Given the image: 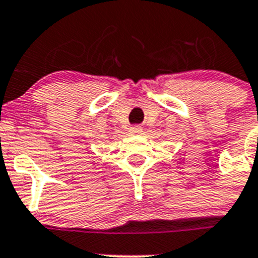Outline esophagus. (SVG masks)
Here are the masks:
<instances>
[{
  "label": "esophagus",
  "mask_w": 258,
  "mask_h": 258,
  "mask_svg": "<svg viewBox=\"0 0 258 258\" xmlns=\"http://www.w3.org/2000/svg\"><path fill=\"white\" fill-rule=\"evenodd\" d=\"M129 132H131V134H140V133H142V127H140L138 125H136V126H132L131 129H129Z\"/></svg>",
  "instance_id": "1"
}]
</instances>
